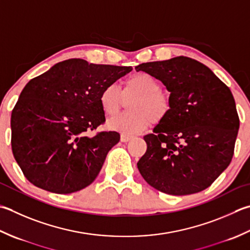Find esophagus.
Wrapping results in <instances>:
<instances>
[{
    "label": "esophagus",
    "instance_id": "esophagus-1",
    "mask_svg": "<svg viewBox=\"0 0 250 250\" xmlns=\"http://www.w3.org/2000/svg\"><path fill=\"white\" fill-rule=\"evenodd\" d=\"M132 138H133V136H132L131 134H126V133H121V135H120L121 142H128Z\"/></svg>",
    "mask_w": 250,
    "mask_h": 250
}]
</instances>
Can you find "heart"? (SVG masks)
Listing matches in <instances>:
<instances>
[{"instance_id":"obj_1","label":"heart","mask_w":250,"mask_h":250,"mask_svg":"<svg viewBox=\"0 0 250 250\" xmlns=\"http://www.w3.org/2000/svg\"><path fill=\"white\" fill-rule=\"evenodd\" d=\"M129 111L117 115L108 121V126L122 133H139L148 128L150 122L158 124L167 118L171 111L170 96L161 91L160 82L146 72H136L124 81V87L110 83L102 90L100 105L106 116L119 111L125 99Z\"/></svg>"}]
</instances>
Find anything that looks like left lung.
Returning <instances> with one entry per match:
<instances>
[{"instance_id":"left-lung-1","label":"left lung","mask_w":250,"mask_h":250,"mask_svg":"<svg viewBox=\"0 0 250 250\" xmlns=\"http://www.w3.org/2000/svg\"><path fill=\"white\" fill-rule=\"evenodd\" d=\"M164 83L171 111L144 136L146 153L138 163L150 187L170 195L206 189L234 155L239 118L231 90L204 63L178 56L135 67Z\"/></svg>"}]
</instances>
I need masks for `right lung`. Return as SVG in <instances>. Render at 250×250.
I'll return each mask as SVG.
<instances>
[{
  "label": "right lung",
  "instance_id": "obj_1",
  "mask_svg": "<svg viewBox=\"0 0 250 250\" xmlns=\"http://www.w3.org/2000/svg\"><path fill=\"white\" fill-rule=\"evenodd\" d=\"M132 70L71 58L33 78L12 111V150L29 182L57 194L84 188L96 179L116 131L87 135L105 122L100 94Z\"/></svg>",
  "mask_w": 250,
  "mask_h": 250
}]
</instances>
